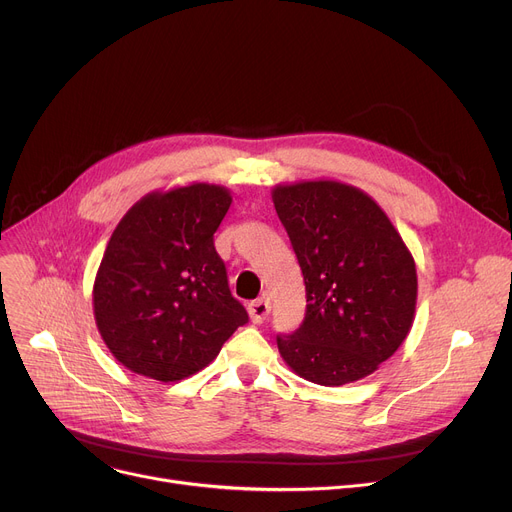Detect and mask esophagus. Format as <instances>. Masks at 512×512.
<instances>
[{"instance_id":"34e87169","label":"esophagus","mask_w":512,"mask_h":512,"mask_svg":"<svg viewBox=\"0 0 512 512\" xmlns=\"http://www.w3.org/2000/svg\"><path fill=\"white\" fill-rule=\"evenodd\" d=\"M270 309H272V307H270V301H267L265 297L253 301V303L249 305V315H251L253 324H263L265 317L270 315Z\"/></svg>"}]
</instances>
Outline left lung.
<instances>
[{"mask_svg": "<svg viewBox=\"0 0 512 512\" xmlns=\"http://www.w3.org/2000/svg\"><path fill=\"white\" fill-rule=\"evenodd\" d=\"M272 201L307 290L303 326L278 336L284 363L319 386L367 378L413 328L415 259L386 211L338 180L276 184Z\"/></svg>", "mask_w": 512, "mask_h": 512, "instance_id": "1", "label": "left lung"}]
</instances>
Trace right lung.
I'll use <instances>...</instances> for the list:
<instances>
[{"instance_id":"1","label":"right lung","mask_w":512,"mask_h":512,"mask_svg":"<svg viewBox=\"0 0 512 512\" xmlns=\"http://www.w3.org/2000/svg\"><path fill=\"white\" fill-rule=\"evenodd\" d=\"M230 203L226 186L191 182L145 195L116 226L95 276L93 313L126 369L166 384L184 380L247 324L213 247Z\"/></svg>"}]
</instances>
